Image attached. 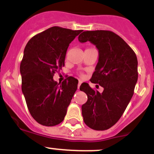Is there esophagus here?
Wrapping results in <instances>:
<instances>
[{"label":"esophagus","mask_w":154,"mask_h":154,"mask_svg":"<svg viewBox=\"0 0 154 154\" xmlns=\"http://www.w3.org/2000/svg\"><path fill=\"white\" fill-rule=\"evenodd\" d=\"M81 83H82V81H81V80H79L78 86H77V88H78V89H79V88H80V85H81Z\"/></svg>","instance_id":"esophagus-1"}]
</instances>
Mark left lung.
<instances>
[{
  "instance_id": "obj_1",
  "label": "left lung",
  "mask_w": 154,
  "mask_h": 154,
  "mask_svg": "<svg viewBox=\"0 0 154 154\" xmlns=\"http://www.w3.org/2000/svg\"><path fill=\"white\" fill-rule=\"evenodd\" d=\"M78 40L89 41L98 50V63L90 80L103 88L100 93L88 83L81 84L80 91L88 97L82 106L83 121L93 130H107L117 123L133 97L138 80L137 57L125 40L112 31H84Z\"/></svg>"
}]
</instances>
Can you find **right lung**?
<instances>
[{"mask_svg": "<svg viewBox=\"0 0 154 154\" xmlns=\"http://www.w3.org/2000/svg\"><path fill=\"white\" fill-rule=\"evenodd\" d=\"M81 32L52 27L26 45L20 65L21 89L29 113L40 125L52 127L64 120L78 80L68 77L60 84L53 77L65 66L69 44Z\"/></svg>", "mask_w": 154, "mask_h": 154, "instance_id": "obj_1", "label": "right lung"}]
</instances>
